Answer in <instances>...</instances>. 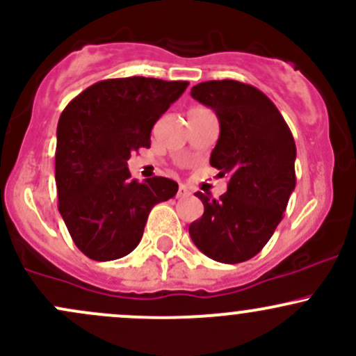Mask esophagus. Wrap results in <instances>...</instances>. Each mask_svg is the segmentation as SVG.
Masks as SVG:
<instances>
[{
	"label": "esophagus",
	"instance_id": "1",
	"mask_svg": "<svg viewBox=\"0 0 356 356\" xmlns=\"http://www.w3.org/2000/svg\"><path fill=\"white\" fill-rule=\"evenodd\" d=\"M189 194H191V191L186 188V186H181L177 191V197H188Z\"/></svg>",
	"mask_w": 356,
	"mask_h": 356
}]
</instances>
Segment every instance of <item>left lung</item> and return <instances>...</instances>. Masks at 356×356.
<instances>
[{
    "instance_id": "left-lung-1",
    "label": "left lung",
    "mask_w": 356,
    "mask_h": 356,
    "mask_svg": "<svg viewBox=\"0 0 356 356\" xmlns=\"http://www.w3.org/2000/svg\"><path fill=\"white\" fill-rule=\"evenodd\" d=\"M191 95L218 115L220 138L209 163L228 175V188L220 200L196 193L204 213L191 223L189 235L211 259L244 263L282 222L297 182L295 140L275 104L252 85L203 81Z\"/></svg>"
}]
</instances>
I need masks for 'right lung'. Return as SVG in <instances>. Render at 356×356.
I'll return each mask as SVG.
<instances>
[{
	"mask_svg": "<svg viewBox=\"0 0 356 356\" xmlns=\"http://www.w3.org/2000/svg\"><path fill=\"white\" fill-rule=\"evenodd\" d=\"M188 81L111 78L65 107L58 122V208L78 249L93 261L129 254L143 237L149 211L177 194V182L131 179V153L149 148L155 122Z\"/></svg>",
	"mask_w": 356,
	"mask_h": 356,
	"instance_id": "add662e5",
	"label": "right lung"
}]
</instances>
